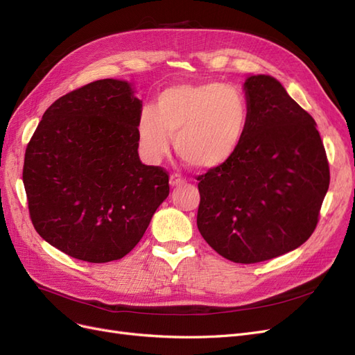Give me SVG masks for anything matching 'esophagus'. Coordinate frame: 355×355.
<instances>
[{
	"label": "esophagus",
	"instance_id": "esophagus-1",
	"mask_svg": "<svg viewBox=\"0 0 355 355\" xmlns=\"http://www.w3.org/2000/svg\"><path fill=\"white\" fill-rule=\"evenodd\" d=\"M187 182V180L186 178H182L181 175H178V174H173L169 177V184L173 186V187H178V186H182V184H186Z\"/></svg>",
	"mask_w": 355,
	"mask_h": 355
}]
</instances>
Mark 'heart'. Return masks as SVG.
Here are the masks:
<instances>
[{"instance_id": "b5f03b06", "label": "heart", "mask_w": 355, "mask_h": 355, "mask_svg": "<svg viewBox=\"0 0 355 355\" xmlns=\"http://www.w3.org/2000/svg\"><path fill=\"white\" fill-rule=\"evenodd\" d=\"M249 121V101L239 87L215 81L180 84L164 89L155 107L141 110L137 132L143 153L152 161L169 150L171 135L186 164L214 169L236 155Z\"/></svg>"}]
</instances>
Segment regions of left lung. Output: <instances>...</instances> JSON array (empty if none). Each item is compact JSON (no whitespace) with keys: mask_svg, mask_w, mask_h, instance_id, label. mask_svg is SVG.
I'll return each mask as SVG.
<instances>
[{"mask_svg":"<svg viewBox=\"0 0 355 355\" xmlns=\"http://www.w3.org/2000/svg\"><path fill=\"white\" fill-rule=\"evenodd\" d=\"M250 121L227 164L198 175V228L239 264L272 259L314 233L330 171L313 116L268 75L245 83Z\"/></svg>","mask_w":355,"mask_h":355,"instance_id":"1","label":"left lung"}]
</instances>
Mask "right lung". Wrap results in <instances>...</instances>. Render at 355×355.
<instances>
[{
    "instance_id": "obj_1",
    "label": "right lung",
    "mask_w": 355,
    "mask_h": 355,
    "mask_svg": "<svg viewBox=\"0 0 355 355\" xmlns=\"http://www.w3.org/2000/svg\"><path fill=\"white\" fill-rule=\"evenodd\" d=\"M141 101L100 79L57 98L28 143L24 184L37 233L66 255L121 259L169 194V174L139 157Z\"/></svg>"
}]
</instances>
